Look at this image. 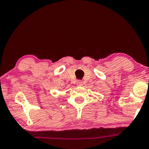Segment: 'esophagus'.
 <instances>
[{
    "label": "esophagus",
    "instance_id": "esophagus-1",
    "mask_svg": "<svg viewBox=\"0 0 149 149\" xmlns=\"http://www.w3.org/2000/svg\"><path fill=\"white\" fill-rule=\"evenodd\" d=\"M77 85L79 86H81L82 85H83V82H82V81H80V80L77 81Z\"/></svg>",
    "mask_w": 149,
    "mask_h": 149
}]
</instances>
